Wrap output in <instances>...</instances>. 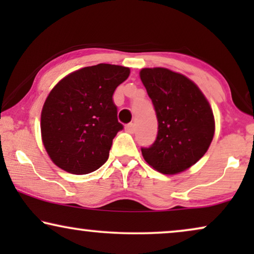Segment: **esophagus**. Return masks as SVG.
Instances as JSON below:
<instances>
[{
  "label": "esophagus",
  "mask_w": 254,
  "mask_h": 254,
  "mask_svg": "<svg viewBox=\"0 0 254 254\" xmlns=\"http://www.w3.org/2000/svg\"><path fill=\"white\" fill-rule=\"evenodd\" d=\"M125 130H126L127 133L133 134L134 131H135V125H134V124H128V125H126V127H125Z\"/></svg>",
  "instance_id": "1"
}]
</instances>
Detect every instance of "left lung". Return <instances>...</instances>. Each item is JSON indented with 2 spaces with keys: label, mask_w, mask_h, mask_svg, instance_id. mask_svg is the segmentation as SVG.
<instances>
[{
  "label": "left lung",
  "mask_w": 254,
  "mask_h": 254,
  "mask_svg": "<svg viewBox=\"0 0 254 254\" xmlns=\"http://www.w3.org/2000/svg\"><path fill=\"white\" fill-rule=\"evenodd\" d=\"M141 81L158 121V133L145 162L163 175L185 171L206 154L215 131L211 107L194 82L166 68H144Z\"/></svg>",
  "instance_id": "left-lung-1"
}]
</instances>
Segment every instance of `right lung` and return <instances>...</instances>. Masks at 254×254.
I'll use <instances>...</instances> for the list:
<instances>
[{
	"label": "right lung",
	"instance_id": "1",
	"mask_svg": "<svg viewBox=\"0 0 254 254\" xmlns=\"http://www.w3.org/2000/svg\"><path fill=\"white\" fill-rule=\"evenodd\" d=\"M129 68L99 64L61 79L45 100L41 137L55 165L74 175L96 171L107 161L118 121L113 93Z\"/></svg>",
	"mask_w": 254,
	"mask_h": 254
}]
</instances>
